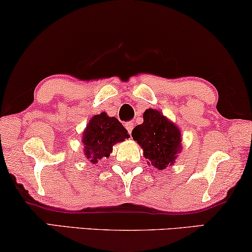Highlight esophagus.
I'll return each instance as SVG.
<instances>
[{"instance_id": "34e87169", "label": "esophagus", "mask_w": 252, "mask_h": 252, "mask_svg": "<svg viewBox=\"0 0 252 252\" xmlns=\"http://www.w3.org/2000/svg\"><path fill=\"white\" fill-rule=\"evenodd\" d=\"M125 127H126V129L128 130L129 134L132 133V129H133V127H134L133 122H127V123H125Z\"/></svg>"}]
</instances>
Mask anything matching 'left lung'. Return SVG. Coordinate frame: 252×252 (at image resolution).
Wrapping results in <instances>:
<instances>
[{
  "mask_svg": "<svg viewBox=\"0 0 252 252\" xmlns=\"http://www.w3.org/2000/svg\"><path fill=\"white\" fill-rule=\"evenodd\" d=\"M132 137L143 149L148 164L158 170L172 166L181 151L180 129L158 110H146L143 123L134 127Z\"/></svg>",
  "mask_w": 252,
  "mask_h": 252,
  "instance_id": "obj_1",
  "label": "left lung"
}]
</instances>
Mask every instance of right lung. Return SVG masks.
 <instances>
[{
    "instance_id": "add662e5",
    "label": "right lung",
    "mask_w": 252,
    "mask_h": 252,
    "mask_svg": "<svg viewBox=\"0 0 252 252\" xmlns=\"http://www.w3.org/2000/svg\"><path fill=\"white\" fill-rule=\"evenodd\" d=\"M125 139H129V135L118 119L109 117L105 112L96 115L89 120L82 134L85 157L93 164L98 163L102 158L110 156L116 143Z\"/></svg>"
}]
</instances>
